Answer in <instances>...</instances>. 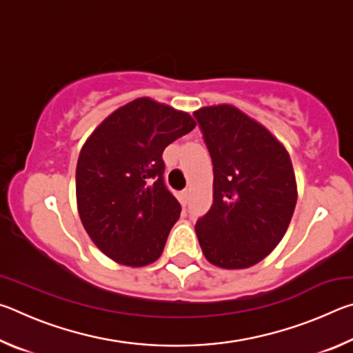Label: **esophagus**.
Listing matches in <instances>:
<instances>
[{
	"label": "esophagus",
	"mask_w": 353,
	"mask_h": 353,
	"mask_svg": "<svg viewBox=\"0 0 353 353\" xmlns=\"http://www.w3.org/2000/svg\"><path fill=\"white\" fill-rule=\"evenodd\" d=\"M179 201H181V204H182L183 207H187L188 201H190V190L181 191V194H179Z\"/></svg>",
	"instance_id": "obj_1"
}]
</instances>
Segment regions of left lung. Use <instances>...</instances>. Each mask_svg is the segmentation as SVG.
I'll return each instance as SVG.
<instances>
[{
    "label": "left lung",
    "instance_id": "1",
    "mask_svg": "<svg viewBox=\"0 0 353 353\" xmlns=\"http://www.w3.org/2000/svg\"><path fill=\"white\" fill-rule=\"evenodd\" d=\"M193 115L213 163V204L196 223L205 259L244 270L282 240L297 201L290 154L270 130L230 104Z\"/></svg>",
    "mask_w": 353,
    "mask_h": 353
}]
</instances>
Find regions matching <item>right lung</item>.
Masks as SVG:
<instances>
[{
	"instance_id": "add662e5",
	"label": "right lung",
	"mask_w": 353,
	"mask_h": 353,
	"mask_svg": "<svg viewBox=\"0 0 353 353\" xmlns=\"http://www.w3.org/2000/svg\"><path fill=\"white\" fill-rule=\"evenodd\" d=\"M187 112L139 98L110 113L81 149L77 210L109 259L132 268L163 252L181 204L163 182L165 148L194 129Z\"/></svg>"
}]
</instances>
